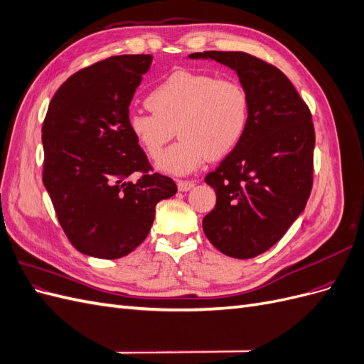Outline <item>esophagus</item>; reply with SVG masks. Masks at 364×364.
I'll list each match as a JSON object with an SVG mask.
<instances>
[{
  "instance_id": "34e87169",
  "label": "esophagus",
  "mask_w": 364,
  "mask_h": 364,
  "mask_svg": "<svg viewBox=\"0 0 364 364\" xmlns=\"http://www.w3.org/2000/svg\"><path fill=\"white\" fill-rule=\"evenodd\" d=\"M194 185H196L194 181H182V179L178 181L179 191H190Z\"/></svg>"
}]
</instances>
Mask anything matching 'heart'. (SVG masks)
<instances>
[{"label": "heart", "mask_w": 364, "mask_h": 364, "mask_svg": "<svg viewBox=\"0 0 364 364\" xmlns=\"http://www.w3.org/2000/svg\"><path fill=\"white\" fill-rule=\"evenodd\" d=\"M146 105L151 114L132 112L127 129L151 159L159 158L176 129L181 141L158 161L168 174H188L211 158L229 155L249 126V92L234 77L176 70L153 87Z\"/></svg>", "instance_id": "b5f03b06"}]
</instances>
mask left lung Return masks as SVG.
Returning <instances> with one entry per match:
<instances>
[{
  "label": "left lung",
  "instance_id": "1",
  "mask_svg": "<svg viewBox=\"0 0 364 364\" xmlns=\"http://www.w3.org/2000/svg\"><path fill=\"white\" fill-rule=\"evenodd\" d=\"M237 71L250 98L246 135L206 174L215 190L203 232L228 257L247 259L266 252L299 217L313 188L314 126L293 83L272 63L243 51H203Z\"/></svg>",
  "mask_w": 364,
  "mask_h": 364
}]
</instances>
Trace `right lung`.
<instances>
[{"instance_id":"obj_1","label":"right lung","mask_w":364,"mask_h":364,"mask_svg":"<svg viewBox=\"0 0 364 364\" xmlns=\"http://www.w3.org/2000/svg\"><path fill=\"white\" fill-rule=\"evenodd\" d=\"M151 62V54H123L74 73L43 119L42 182L65 235L85 255H129L149 235L156 203L178 193L127 129L129 105ZM134 172L140 176L132 183Z\"/></svg>"}]
</instances>
